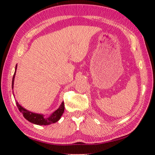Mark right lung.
<instances>
[{"instance_id": "obj_1", "label": "right lung", "mask_w": 155, "mask_h": 155, "mask_svg": "<svg viewBox=\"0 0 155 155\" xmlns=\"http://www.w3.org/2000/svg\"><path fill=\"white\" fill-rule=\"evenodd\" d=\"M16 70H17V65L15 67V71L13 74V79H12V88H13L14 78H15V76ZM15 103L18 110H19L21 112H22L23 116H24L25 118L28 121H29L31 123H33L36 125H50L51 124L57 122V121H59V119L61 118V116L62 114H63L64 110V101H63L62 104H61L60 107L55 112H54L53 113L51 114V116L48 117V118H45L43 114L33 113L31 112L26 110L25 108H23L18 104L17 101H15Z\"/></svg>"}]
</instances>
